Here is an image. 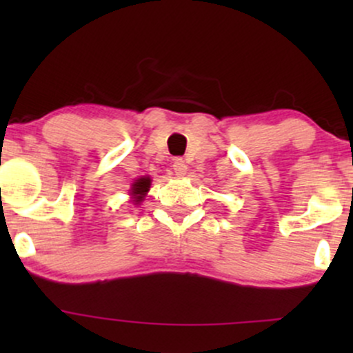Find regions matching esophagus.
I'll use <instances>...</instances> for the list:
<instances>
[{
	"label": "esophagus",
	"mask_w": 353,
	"mask_h": 353,
	"mask_svg": "<svg viewBox=\"0 0 353 353\" xmlns=\"http://www.w3.org/2000/svg\"><path fill=\"white\" fill-rule=\"evenodd\" d=\"M172 171L176 172V176H185V172H188V165L182 159H174L172 163Z\"/></svg>",
	"instance_id": "obj_1"
}]
</instances>
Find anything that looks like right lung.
<instances>
[{"label": "right lung", "mask_w": 353, "mask_h": 353, "mask_svg": "<svg viewBox=\"0 0 353 353\" xmlns=\"http://www.w3.org/2000/svg\"><path fill=\"white\" fill-rule=\"evenodd\" d=\"M149 188H151V177L144 176V177H139V179H136V182L132 184V188H131V196H132V199H134V204L143 202Z\"/></svg>", "instance_id": "1"}]
</instances>
